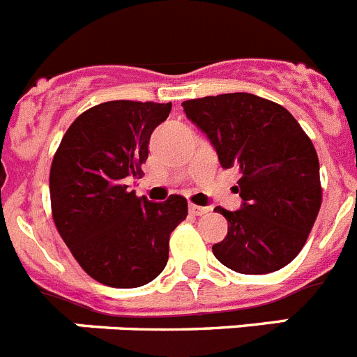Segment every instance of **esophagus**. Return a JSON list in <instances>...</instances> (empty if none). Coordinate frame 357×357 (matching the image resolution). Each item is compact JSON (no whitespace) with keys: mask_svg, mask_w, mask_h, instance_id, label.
Here are the masks:
<instances>
[{"mask_svg":"<svg viewBox=\"0 0 357 357\" xmlns=\"http://www.w3.org/2000/svg\"><path fill=\"white\" fill-rule=\"evenodd\" d=\"M189 211H191L195 216H202V214L209 213L211 209H209V207H200V206H195V204H191V206H189Z\"/></svg>","mask_w":357,"mask_h":357,"instance_id":"34e87169","label":"esophagus"}]
</instances>
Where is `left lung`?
Listing matches in <instances>:
<instances>
[{
	"instance_id": "obj_1",
	"label": "left lung",
	"mask_w": 357,
	"mask_h": 357,
	"mask_svg": "<svg viewBox=\"0 0 357 357\" xmlns=\"http://www.w3.org/2000/svg\"><path fill=\"white\" fill-rule=\"evenodd\" d=\"M218 153L236 168L238 211L216 207L229 223L213 254L247 275L272 273L295 259L321 204L317 150L296 119L279 103L250 93H230L182 103Z\"/></svg>"
}]
</instances>
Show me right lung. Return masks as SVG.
I'll use <instances>...</instances> for the list:
<instances>
[{"label": "right lung", "instance_id": "add662e5", "mask_svg": "<svg viewBox=\"0 0 357 357\" xmlns=\"http://www.w3.org/2000/svg\"><path fill=\"white\" fill-rule=\"evenodd\" d=\"M172 103L105 102L78 116L62 137L50 172L55 225L94 280L139 288L168 263L169 234L188 216L184 197H135L125 184L148 159L151 132Z\"/></svg>", "mask_w": 357, "mask_h": 357}]
</instances>
